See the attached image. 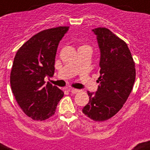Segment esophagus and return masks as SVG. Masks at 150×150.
Returning a JSON list of instances; mask_svg holds the SVG:
<instances>
[{"instance_id": "obj_1", "label": "esophagus", "mask_w": 150, "mask_h": 150, "mask_svg": "<svg viewBox=\"0 0 150 150\" xmlns=\"http://www.w3.org/2000/svg\"><path fill=\"white\" fill-rule=\"evenodd\" d=\"M69 91H70L71 93H78L79 92V90H77V89H69Z\"/></svg>"}]
</instances>
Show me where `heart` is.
<instances>
[{"instance_id":"heart-1","label":"heart","mask_w":150,"mask_h":150,"mask_svg":"<svg viewBox=\"0 0 150 150\" xmlns=\"http://www.w3.org/2000/svg\"><path fill=\"white\" fill-rule=\"evenodd\" d=\"M83 46H86V47H90L89 45H83ZM81 47H82V46H81Z\"/></svg>"}]
</instances>
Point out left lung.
<instances>
[{
	"instance_id": "obj_1",
	"label": "left lung",
	"mask_w": 150,
	"mask_h": 150,
	"mask_svg": "<svg viewBox=\"0 0 150 150\" xmlns=\"http://www.w3.org/2000/svg\"><path fill=\"white\" fill-rule=\"evenodd\" d=\"M100 50L98 91L88 92L90 101L83 112L93 121L116 115L127 100L135 81V63L127 45L105 27L93 30Z\"/></svg>"
}]
</instances>
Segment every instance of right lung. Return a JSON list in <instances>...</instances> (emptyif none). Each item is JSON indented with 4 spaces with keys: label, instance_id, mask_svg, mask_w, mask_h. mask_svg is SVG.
<instances>
[{
    "label": "right lung",
    "instance_id": "obj_1",
    "mask_svg": "<svg viewBox=\"0 0 150 150\" xmlns=\"http://www.w3.org/2000/svg\"><path fill=\"white\" fill-rule=\"evenodd\" d=\"M68 27L44 30L19 48L15 56L10 83L16 100L23 112L34 120L43 121L55 114L64 92L45 77L54 74L55 57L59 42Z\"/></svg>",
    "mask_w": 150,
    "mask_h": 150
}]
</instances>
